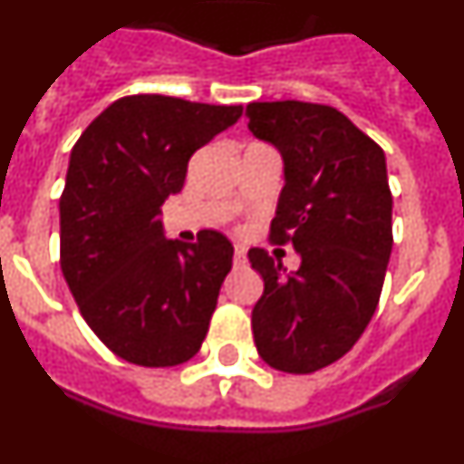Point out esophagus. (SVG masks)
Wrapping results in <instances>:
<instances>
[{
	"label": "esophagus",
	"instance_id": "esophagus-1",
	"mask_svg": "<svg viewBox=\"0 0 464 464\" xmlns=\"http://www.w3.org/2000/svg\"><path fill=\"white\" fill-rule=\"evenodd\" d=\"M247 264V255H245V247L236 245V250H233V266L243 268Z\"/></svg>",
	"mask_w": 464,
	"mask_h": 464
}]
</instances>
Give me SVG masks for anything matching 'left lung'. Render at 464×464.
Segmentation results:
<instances>
[{
    "instance_id": "left-lung-1",
    "label": "left lung",
    "mask_w": 464,
    "mask_h": 464,
    "mask_svg": "<svg viewBox=\"0 0 464 464\" xmlns=\"http://www.w3.org/2000/svg\"><path fill=\"white\" fill-rule=\"evenodd\" d=\"M245 115L283 158L271 240L302 256L297 271H285L268 252H247L264 278L252 334L271 368L306 375L344 356L377 309L394 243L387 160L330 106L271 101Z\"/></svg>"
}]
</instances>
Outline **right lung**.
Masks as SVG:
<instances>
[{"instance_id": "right-lung-1", "label": "right lung", "mask_w": 464, "mask_h": 464, "mask_svg": "<svg viewBox=\"0 0 464 464\" xmlns=\"http://www.w3.org/2000/svg\"><path fill=\"white\" fill-rule=\"evenodd\" d=\"M240 115L243 106L124 96L70 153L61 268L89 328L130 363L169 368L200 352L233 245L219 231L165 238L160 208L184 188L190 155Z\"/></svg>"}]
</instances>
